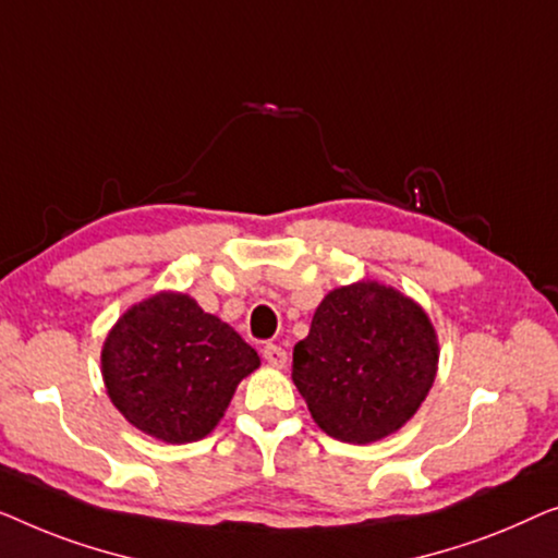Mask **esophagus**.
I'll return each mask as SVG.
<instances>
[{"mask_svg": "<svg viewBox=\"0 0 558 558\" xmlns=\"http://www.w3.org/2000/svg\"><path fill=\"white\" fill-rule=\"evenodd\" d=\"M263 356H265V361H268L270 366L282 368V366H286V361H288V351L282 349V347H278V343H265Z\"/></svg>", "mask_w": 558, "mask_h": 558, "instance_id": "34e87169", "label": "esophagus"}]
</instances>
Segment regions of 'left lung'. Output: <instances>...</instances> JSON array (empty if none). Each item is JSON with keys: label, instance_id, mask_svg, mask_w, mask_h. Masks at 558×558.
I'll use <instances>...</instances> for the list:
<instances>
[{"label": "left lung", "instance_id": "8db88e82", "mask_svg": "<svg viewBox=\"0 0 558 558\" xmlns=\"http://www.w3.org/2000/svg\"><path fill=\"white\" fill-rule=\"evenodd\" d=\"M435 372L427 313L379 282L331 290L293 349V381L316 425L354 445L397 433L425 402Z\"/></svg>", "mask_w": 558, "mask_h": 558}]
</instances>
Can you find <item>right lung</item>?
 <instances>
[{
	"mask_svg": "<svg viewBox=\"0 0 558 558\" xmlns=\"http://www.w3.org/2000/svg\"><path fill=\"white\" fill-rule=\"evenodd\" d=\"M111 402L163 442H197L222 417L257 351L190 295L159 293L123 313L104 347Z\"/></svg>",
	"mask_w": 558,
	"mask_h": 558,
	"instance_id": "right-lung-1",
	"label": "right lung"
}]
</instances>
